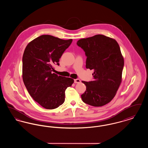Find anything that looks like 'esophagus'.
Here are the masks:
<instances>
[{"label":"esophagus","instance_id":"obj_1","mask_svg":"<svg viewBox=\"0 0 148 148\" xmlns=\"http://www.w3.org/2000/svg\"><path fill=\"white\" fill-rule=\"evenodd\" d=\"M80 82H81V81H80V79H74V83H80Z\"/></svg>","mask_w":148,"mask_h":148}]
</instances>
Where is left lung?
<instances>
[{
    "instance_id": "1",
    "label": "left lung",
    "mask_w": 148,
    "mask_h": 148,
    "mask_svg": "<svg viewBox=\"0 0 148 148\" xmlns=\"http://www.w3.org/2000/svg\"><path fill=\"white\" fill-rule=\"evenodd\" d=\"M87 56L86 68L92 70L93 81H82L86 91L81 97L85 103L102 106L115 96L122 81L124 58L118 42L112 38L98 34L77 41Z\"/></svg>"
}]
</instances>
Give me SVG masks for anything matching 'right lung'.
I'll return each mask as SVG.
<instances>
[{"instance_id":"right-lung-1","label":"right lung","mask_w":148,"mask_h":148,"mask_svg":"<svg viewBox=\"0 0 148 148\" xmlns=\"http://www.w3.org/2000/svg\"><path fill=\"white\" fill-rule=\"evenodd\" d=\"M52 35H42L29 42L23 56L22 77L30 96L47 109L61 106L65 91L74 83L71 77L58 75L54 65L72 42Z\"/></svg>"}]
</instances>
